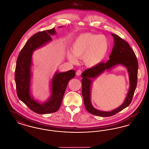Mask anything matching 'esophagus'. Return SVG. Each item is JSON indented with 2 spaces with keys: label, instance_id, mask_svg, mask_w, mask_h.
Returning a JSON list of instances; mask_svg holds the SVG:
<instances>
[{
  "label": "esophagus",
  "instance_id": "1",
  "mask_svg": "<svg viewBox=\"0 0 149 149\" xmlns=\"http://www.w3.org/2000/svg\"><path fill=\"white\" fill-rule=\"evenodd\" d=\"M81 73H82V71H81L80 69H79V70H77V72H76V75H77V76H80V75L81 74Z\"/></svg>",
  "mask_w": 149,
  "mask_h": 149
}]
</instances>
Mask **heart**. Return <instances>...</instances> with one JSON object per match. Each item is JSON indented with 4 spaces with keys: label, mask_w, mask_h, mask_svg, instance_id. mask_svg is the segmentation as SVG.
<instances>
[{
    "label": "heart",
    "mask_w": 149,
    "mask_h": 149,
    "mask_svg": "<svg viewBox=\"0 0 149 149\" xmlns=\"http://www.w3.org/2000/svg\"><path fill=\"white\" fill-rule=\"evenodd\" d=\"M109 48L107 38L104 35L84 33L78 36L72 45V53L68 54V58L76 63L77 58L83 59L86 65L93 67L105 59Z\"/></svg>",
    "instance_id": "heart-1"
}]
</instances>
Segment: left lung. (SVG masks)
Masks as SVG:
<instances>
[{"label": "left lung", "instance_id": "1", "mask_svg": "<svg viewBox=\"0 0 149 149\" xmlns=\"http://www.w3.org/2000/svg\"><path fill=\"white\" fill-rule=\"evenodd\" d=\"M112 36L114 39V45L109 57L110 59L107 63H101L85 70L81 74L82 95L85 107L90 113L101 117L113 116L128 107L132 100L137 85L138 61L135 54L125 40L116 34H112ZM118 64L125 65L130 75L131 86L125 101L120 107L111 112H107L96 110L92 106L90 101V87L92 82L90 78H95L105 70Z\"/></svg>", "mask_w": 149, "mask_h": 149}]
</instances>
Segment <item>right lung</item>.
<instances>
[{
    "instance_id": "obj_1",
    "label": "right lung",
    "mask_w": 149,
    "mask_h": 149,
    "mask_svg": "<svg viewBox=\"0 0 149 149\" xmlns=\"http://www.w3.org/2000/svg\"><path fill=\"white\" fill-rule=\"evenodd\" d=\"M55 33L53 28L33 35L25 43L17 60L15 81L17 95L31 110L39 114L53 113L59 109L68 84L75 75V72L72 70L59 73L56 72L52 81V95L45 103L40 104L30 96V66L33 52L52 40L51 35Z\"/></svg>"
}]
</instances>
